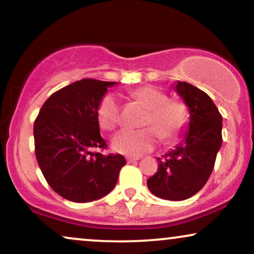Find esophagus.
<instances>
[{
    "mask_svg": "<svg viewBox=\"0 0 254 254\" xmlns=\"http://www.w3.org/2000/svg\"><path fill=\"white\" fill-rule=\"evenodd\" d=\"M138 160H139V157H135V156H129V157H127V162H129V164H130V162H136V161H138Z\"/></svg>",
    "mask_w": 254,
    "mask_h": 254,
    "instance_id": "esophagus-1",
    "label": "esophagus"
}]
</instances>
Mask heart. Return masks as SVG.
<instances>
[{"label":"heart","mask_w":254,"mask_h":254,"mask_svg":"<svg viewBox=\"0 0 254 254\" xmlns=\"http://www.w3.org/2000/svg\"><path fill=\"white\" fill-rule=\"evenodd\" d=\"M131 97L147 109L143 129H124L113 137L112 148L124 155L137 156L149 151L156 144L157 137L168 143L176 139L189 123V110L180 100L168 99L167 94L155 86H143L131 92ZM97 117L101 129L112 131L121 119L118 99L106 94L99 103Z\"/></svg>","instance_id":"obj_1"}]
</instances>
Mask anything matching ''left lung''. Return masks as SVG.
<instances>
[{"label": "left lung", "instance_id": "1", "mask_svg": "<svg viewBox=\"0 0 254 254\" xmlns=\"http://www.w3.org/2000/svg\"><path fill=\"white\" fill-rule=\"evenodd\" d=\"M189 109L188 130L174 149L157 157L159 168L147 180L149 191L168 200H184L205 185L222 145V116L206 93L188 82L174 84Z\"/></svg>", "mask_w": 254, "mask_h": 254}]
</instances>
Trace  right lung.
<instances>
[{"instance_id":"add662e5","label":"right lung","mask_w":254,"mask_h":254,"mask_svg":"<svg viewBox=\"0 0 254 254\" xmlns=\"http://www.w3.org/2000/svg\"><path fill=\"white\" fill-rule=\"evenodd\" d=\"M117 82L83 78L54 93L34 122L38 165L52 190L65 199L87 203L115 189L127 164L121 154L103 155L97 111L109 87Z\"/></svg>"}]
</instances>
